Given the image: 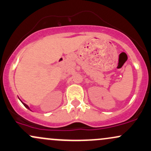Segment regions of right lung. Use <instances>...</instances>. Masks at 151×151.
Segmentation results:
<instances>
[{
  "instance_id": "obj_1",
  "label": "right lung",
  "mask_w": 151,
  "mask_h": 151,
  "mask_svg": "<svg viewBox=\"0 0 151 151\" xmlns=\"http://www.w3.org/2000/svg\"><path fill=\"white\" fill-rule=\"evenodd\" d=\"M19 100H20V99H19ZM21 102H22V103H23V105H24L25 106V107H26V108H27V109H29V110H31V109H30V108H29V106H28L27 105H26V104H25V103H24V102H22V101H21Z\"/></svg>"
}]
</instances>
